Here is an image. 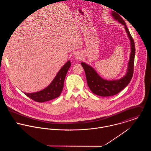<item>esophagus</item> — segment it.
Returning a JSON list of instances; mask_svg holds the SVG:
<instances>
[{"instance_id":"34e87169","label":"esophagus","mask_w":151,"mask_h":151,"mask_svg":"<svg viewBox=\"0 0 151 151\" xmlns=\"http://www.w3.org/2000/svg\"><path fill=\"white\" fill-rule=\"evenodd\" d=\"M74 57L77 60H79V59H81V54L80 53V52H76L75 54H74Z\"/></svg>"}]
</instances>
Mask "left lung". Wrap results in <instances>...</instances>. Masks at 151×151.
Instances as JSON below:
<instances>
[{"instance_id":"8db88e82","label":"left lung","mask_w":151,"mask_h":151,"mask_svg":"<svg viewBox=\"0 0 151 151\" xmlns=\"http://www.w3.org/2000/svg\"><path fill=\"white\" fill-rule=\"evenodd\" d=\"M111 15L116 21L124 25L129 39L131 45V52L126 73L123 77L117 80H105L102 78L91 65L84 62H81V65L84 69L87 84L89 89L94 94L101 96H110L119 93L122 89L129 85L134 72V63L135 54L134 40L126 26V22L122 17L114 11L111 12Z\"/></svg>"}]
</instances>
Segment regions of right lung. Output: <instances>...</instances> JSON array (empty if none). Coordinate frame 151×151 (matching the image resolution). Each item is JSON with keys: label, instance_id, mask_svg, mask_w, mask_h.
I'll return each instance as SVG.
<instances>
[{"label": "right lung", "instance_id": "add662e5", "mask_svg": "<svg viewBox=\"0 0 151 151\" xmlns=\"http://www.w3.org/2000/svg\"><path fill=\"white\" fill-rule=\"evenodd\" d=\"M71 66L70 61H67L59 71L51 83L42 90L33 93H25L24 94L38 102L49 101L59 97L63 90L66 74Z\"/></svg>", "mask_w": 151, "mask_h": 151}]
</instances>
